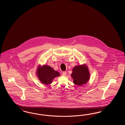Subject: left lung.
<instances>
[{
    "instance_id": "obj_1",
    "label": "left lung",
    "mask_w": 125,
    "mask_h": 125,
    "mask_svg": "<svg viewBox=\"0 0 125 125\" xmlns=\"http://www.w3.org/2000/svg\"><path fill=\"white\" fill-rule=\"evenodd\" d=\"M36 75L39 81L44 84H51L54 78L60 76V73L54 70L53 68L47 65L38 66Z\"/></svg>"
}]
</instances>
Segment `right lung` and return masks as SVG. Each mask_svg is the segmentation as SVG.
Masks as SVG:
<instances>
[{
    "label": "right lung",
    "mask_w": 125,
    "mask_h": 125,
    "mask_svg": "<svg viewBox=\"0 0 125 125\" xmlns=\"http://www.w3.org/2000/svg\"><path fill=\"white\" fill-rule=\"evenodd\" d=\"M71 76L75 84L81 86L86 84L90 79V73L88 66L86 64L75 65L73 69Z\"/></svg>",
    "instance_id": "1"
}]
</instances>
